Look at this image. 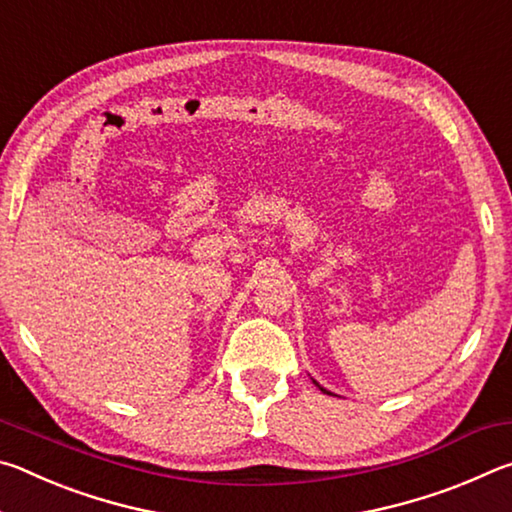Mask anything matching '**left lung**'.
I'll list each match as a JSON object with an SVG mask.
<instances>
[{
  "label": "left lung",
  "mask_w": 512,
  "mask_h": 512,
  "mask_svg": "<svg viewBox=\"0 0 512 512\" xmlns=\"http://www.w3.org/2000/svg\"><path fill=\"white\" fill-rule=\"evenodd\" d=\"M314 384H316V386H318V388H320V391H323V393H327V395H332V393H329V391H327V388H323V386H320V384H318V381H316V379H314Z\"/></svg>",
  "instance_id": "obj_1"
}]
</instances>
